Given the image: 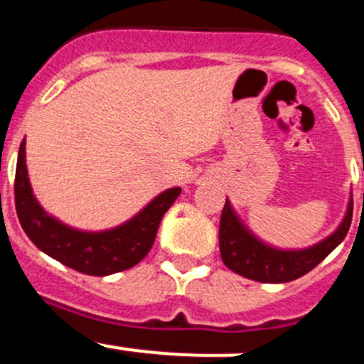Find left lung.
I'll return each mask as SVG.
<instances>
[{
  "label": "left lung",
  "instance_id": "obj_1",
  "mask_svg": "<svg viewBox=\"0 0 364 364\" xmlns=\"http://www.w3.org/2000/svg\"><path fill=\"white\" fill-rule=\"evenodd\" d=\"M352 222V197L336 231L306 249H276L249 231L225 199L218 229V245L225 267L259 283H288L302 277L326 259L347 236Z\"/></svg>",
  "mask_w": 364,
  "mask_h": 364
}]
</instances>
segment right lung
<instances>
[{"mask_svg": "<svg viewBox=\"0 0 364 364\" xmlns=\"http://www.w3.org/2000/svg\"><path fill=\"white\" fill-rule=\"evenodd\" d=\"M26 142H21L16 167V211L28 238L53 259L87 276H110L128 270L147 256L165 211L181 193L179 186L154 197L144 210L117 228L81 231L44 211L28 179Z\"/></svg>", "mask_w": 364, "mask_h": 364, "instance_id": "1", "label": "right lung"}]
</instances>
